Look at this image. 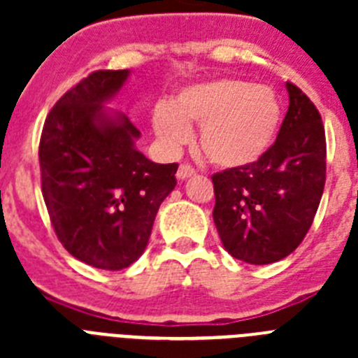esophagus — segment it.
Masks as SVG:
<instances>
[{"label":"esophagus","mask_w":358,"mask_h":358,"mask_svg":"<svg viewBox=\"0 0 358 358\" xmlns=\"http://www.w3.org/2000/svg\"><path fill=\"white\" fill-rule=\"evenodd\" d=\"M192 176H195V169L194 166H189V164H181L179 170H177V179H179V181H185V179H188V177Z\"/></svg>","instance_id":"esophagus-1"}]
</instances>
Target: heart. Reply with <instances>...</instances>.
I'll list each match as a JSON object with an SVG mask.
<instances>
[{
	"label": "heart",
	"mask_w": 358,
	"mask_h": 358,
	"mask_svg": "<svg viewBox=\"0 0 358 358\" xmlns=\"http://www.w3.org/2000/svg\"><path fill=\"white\" fill-rule=\"evenodd\" d=\"M280 122L274 91L236 78L189 85L172 106L156 107L152 115V129L166 148L181 147L189 138V125H201V150L224 169L260 159L273 145Z\"/></svg>",
	"instance_id": "obj_1"
}]
</instances>
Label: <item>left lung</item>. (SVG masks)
<instances>
[{"label": "left lung", "instance_id": "obj_1", "mask_svg": "<svg viewBox=\"0 0 358 358\" xmlns=\"http://www.w3.org/2000/svg\"><path fill=\"white\" fill-rule=\"evenodd\" d=\"M289 110L274 145L248 166L211 177L213 220L224 248L251 265L296 251L317 213L327 181V138L317 107L287 82Z\"/></svg>", "mask_w": 358, "mask_h": 358}]
</instances>
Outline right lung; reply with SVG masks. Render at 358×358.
<instances>
[{
    "label": "right lung",
    "instance_id": "add662e5",
    "mask_svg": "<svg viewBox=\"0 0 358 358\" xmlns=\"http://www.w3.org/2000/svg\"><path fill=\"white\" fill-rule=\"evenodd\" d=\"M129 69H100L53 106L39 143L41 186L57 238L77 260L122 271L147 248L161 202L176 188L177 163L136 148L127 115H109Z\"/></svg>",
    "mask_w": 358,
    "mask_h": 358
}]
</instances>
